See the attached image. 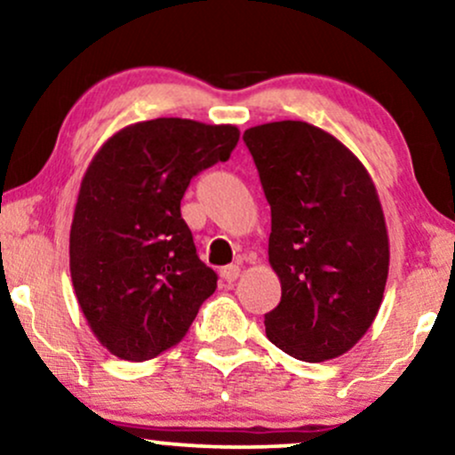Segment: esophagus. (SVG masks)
Returning <instances> with one entry per match:
<instances>
[{
  "instance_id": "1",
  "label": "esophagus",
  "mask_w": 455,
  "mask_h": 455,
  "mask_svg": "<svg viewBox=\"0 0 455 455\" xmlns=\"http://www.w3.org/2000/svg\"><path fill=\"white\" fill-rule=\"evenodd\" d=\"M220 273H222V280L231 283L239 277V273H242V267H239V265H227Z\"/></svg>"
}]
</instances>
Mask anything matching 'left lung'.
I'll list each match as a JSON object with an SVG mask.
<instances>
[{
  "mask_svg": "<svg viewBox=\"0 0 455 455\" xmlns=\"http://www.w3.org/2000/svg\"><path fill=\"white\" fill-rule=\"evenodd\" d=\"M271 205L269 262L282 300L271 343L305 363L352 349L384 299L390 242L377 188L358 156L303 120L243 133Z\"/></svg>",
  "mask_w": 455,
  "mask_h": 455,
  "instance_id": "left-lung-1",
  "label": "left lung"
}]
</instances>
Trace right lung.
Segmentation results:
<instances>
[{
	"label": "right lung",
	"mask_w": 455,
	"mask_h": 455,
	"mask_svg": "<svg viewBox=\"0 0 455 455\" xmlns=\"http://www.w3.org/2000/svg\"><path fill=\"white\" fill-rule=\"evenodd\" d=\"M237 141L235 124L155 118L120 129L92 156L71 222L69 271L92 335L118 358L141 363L178 346L216 290L180 201Z\"/></svg>",
	"instance_id": "add662e5"
}]
</instances>
